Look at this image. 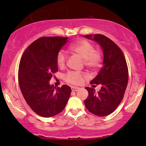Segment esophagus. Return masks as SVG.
Instances as JSON below:
<instances>
[{"label":"esophagus","mask_w":146,"mask_h":146,"mask_svg":"<svg viewBox=\"0 0 146 146\" xmlns=\"http://www.w3.org/2000/svg\"><path fill=\"white\" fill-rule=\"evenodd\" d=\"M79 89H80V88H78V87H72L71 88L72 91H78L79 90Z\"/></svg>","instance_id":"obj_1"}]
</instances>
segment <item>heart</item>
<instances>
[{
    "instance_id": "1",
    "label": "heart",
    "mask_w": 146,
    "mask_h": 146,
    "mask_svg": "<svg viewBox=\"0 0 146 146\" xmlns=\"http://www.w3.org/2000/svg\"><path fill=\"white\" fill-rule=\"evenodd\" d=\"M70 50L83 58L85 66L91 70H95L100 66L102 54L99 49H95L94 45L87 40H80L73 44ZM67 56L63 51H58L56 55V64L61 68L65 67ZM66 82L73 85H79L85 78V73L76 71H69L64 75Z\"/></svg>"
}]
</instances>
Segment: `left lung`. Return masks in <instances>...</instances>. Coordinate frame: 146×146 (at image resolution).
Instances as JSON below:
<instances>
[{
    "instance_id": "obj_1",
    "label": "left lung",
    "mask_w": 146,
    "mask_h": 146,
    "mask_svg": "<svg viewBox=\"0 0 146 146\" xmlns=\"http://www.w3.org/2000/svg\"><path fill=\"white\" fill-rule=\"evenodd\" d=\"M85 36L99 43L104 54L102 67L98 76L90 82L92 88H85L88 97L84 101L85 105L95 115H110L118 107L127 87L129 72L126 58L118 46L104 35L96 34ZM96 84L101 85L99 92L93 88Z\"/></svg>"
}]
</instances>
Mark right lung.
Masks as SVG:
<instances>
[{"label": "right lung", "mask_w": 146, "mask_h": 146, "mask_svg": "<svg viewBox=\"0 0 146 146\" xmlns=\"http://www.w3.org/2000/svg\"><path fill=\"white\" fill-rule=\"evenodd\" d=\"M67 39L62 36L39 38L26 48L20 59V90L29 107L41 117H54L61 112L70 95L68 85L56 88L49 84L58 71L56 55Z\"/></svg>", "instance_id": "1"}]
</instances>
